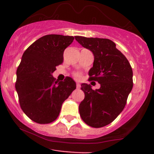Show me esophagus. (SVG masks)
Instances as JSON below:
<instances>
[{"mask_svg": "<svg viewBox=\"0 0 154 154\" xmlns=\"http://www.w3.org/2000/svg\"><path fill=\"white\" fill-rule=\"evenodd\" d=\"M80 87H81L80 84L79 83V82H77V83H76V88H77V89H80Z\"/></svg>", "mask_w": 154, "mask_h": 154, "instance_id": "34e87169", "label": "esophagus"}]
</instances>
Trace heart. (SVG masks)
I'll use <instances>...</instances> for the list:
<instances>
[{"label":"heart","instance_id":"b5f03b06","mask_svg":"<svg viewBox=\"0 0 154 154\" xmlns=\"http://www.w3.org/2000/svg\"><path fill=\"white\" fill-rule=\"evenodd\" d=\"M75 77L77 79H81V74H80V73H75Z\"/></svg>","mask_w":154,"mask_h":154}]
</instances>
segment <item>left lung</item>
<instances>
[{
    "label": "left lung",
    "mask_w": 154,
    "mask_h": 154,
    "mask_svg": "<svg viewBox=\"0 0 154 154\" xmlns=\"http://www.w3.org/2000/svg\"><path fill=\"white\" fill-rule=\"evenodd\" d=\"M75 38L93 53L89 80L100 84V88L95 90L90 85H81L85 98L79 106L80 116L92 127H103L112 123L126 106L133 85L131 65L109 39L82 36Z\"/></svg>",
    "instance_id": "left-lung-1"
}]
</instances>
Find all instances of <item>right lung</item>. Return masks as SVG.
Here are the masks:
<instances>
[{"label":"right lung","instance_id":"right-lung-1","mask_svg":"<svg viewBox=\"0 0 154 154\" xmlns=\"http://www.w3.org/2000/svg\"><path fill=\"white\" fill-rule=\"evenodd\" d=\"M73 40V36L45 35L23 54L17 69L15 89L21 109L35 123L55 121L63 102L75 89V82L70 77L58 82L52 76L57 65L63 62L64 51Z\"/></svg>","mask_w":154,"mask_h":154}]
</instances>
